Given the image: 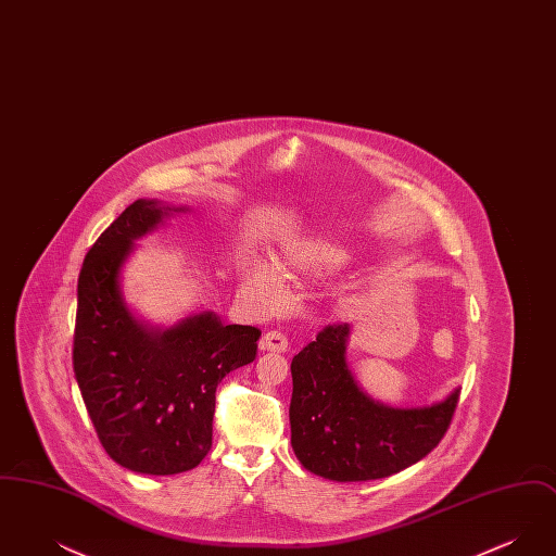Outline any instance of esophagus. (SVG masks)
I'll return each mask as SVG.
<instances>
[{
	"label": "esophagus",
	"mask_w": 556,
	"mask_h": 556,
	"mask_svg": "<svg viewBox=\"0 0 556 556\" xmlns=\"http://www.w3.org/2000/svg\"><path fill=\"white\" fill-rule=\"evenodd\" d=\"M263 352H286L288 350V338L281 331H268L261 340Z\"/></svg>",
	"instance_id": "esophagus-1"
}]
</instances>
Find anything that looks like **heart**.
I'll return each instance as SVG.
<instances>
[{
	"label": "heart",
	"mask_w": 556,
	"mask_h": 556,
	"mask_svg": "<svg viewBox=\"0 0 556 556\" xmlns=\"http://www.w3.org/2000/svg\"><path fill=\"white\" fill-rule=\"evenodd\" d=\"M345 258H348V252L342 245L318 239V241H308L288 250L281 258V266L288 270L320 273V270L342 265ZM243 288L265 304H277L286 298V279L281 270L261 258H252L243 266Z\"/></svg>",
	"instance_id": "obj_1"
}]
</instances>
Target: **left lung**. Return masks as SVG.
<instances>
[{
    "label": "left lung",
    "instance_id": "1",
    "mask_svg": "<svg viewBox=\"0 0 556 556\" xmlns=\"http://www.w3.org/2000/svg\"><path fill=\"white\" fill-rule=\"evenodd\" d=\"M350 325H327L291 361V448L304 469L333 481L390 477L419 463L448 431L460 390L421 408L367 396L345 361Z\"/></svg>",
    "mask_w": 556,
    "mask_h": 556
}]
</instances>
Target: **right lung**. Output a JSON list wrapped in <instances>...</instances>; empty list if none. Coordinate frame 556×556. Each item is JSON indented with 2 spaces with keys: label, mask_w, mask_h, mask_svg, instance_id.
I'll return each mask as SVG.
<instances>
[{
  "label": "right lung",
  "mask_w": 556,
  "mask_h": 556,
  "mask_svg": "<svg viewBox=\"0 0 556 556\" xmlns=\"http://www.w3.org/2000/svg\"><path fill=\"white\" fill-rule=\"evenodd\" d=\"M186 208L137 200L87 252L77 286L73 369L89 419L121 467L175 476L202 463L212 446L216 388L256 358L261 329L223 325L200 313L175 327L132 317L121 268L135 239Z\"/></svg>",
  "instance_id": "obj_1"
}]
</instances>
